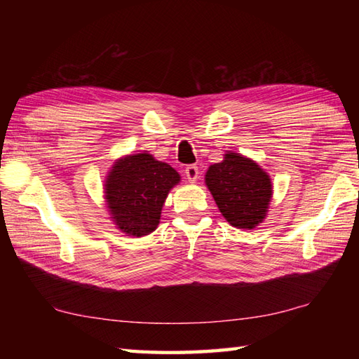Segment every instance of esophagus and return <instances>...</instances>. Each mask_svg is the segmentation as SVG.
<instances>
[{"label":"esophagus","instance_id":"obj_1","mask_svg":"<svg viewBox=\"0 0 359 359\" xmlns=\"http://www.w3.org/2000/svg\"><path fill=\"white\" fill-rule=\"evenodd\" d=\"M185 175L189 184H196L197 179H199V168L196 165H188L185 168Z\"/></svg>","mask_w":359,"mask_h":359}]
</instances>
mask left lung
Masks as SVG:
<instances>
[{
	"mask_svg": "<svg viewBox=\"0 0 359 359\" xmlns=\"http://www.w3.org/2000/svg\"><path fill=\"white\" fill-rule=\"evenodd\" d=\"M205 182L222 216L236 228H255L265 219L271 182L253 160L228 152L208 168Z\"/></svg>",
	"mask_w": 359,
	"mask_h": 359,
	"instance_id": "obj_1",
	"label": "left lung"
}]
</instances>
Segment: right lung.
<instances>
[{"label":"right lung","mask_w":359,"mask_h":359,"mask_svg":"<svg viewBox=\"0 0 359 359\" xmlns=\"http://www.w3.org/2000/svg\"><path fill=\"white\" fill-rule=\"evenodd\" d=\"M179 172L148 152L128 156L112 166L104 185L114 222L129 236L149 234L157 228L170 189Z\"/></svg>","instance_id":"1"}]
</instances>
